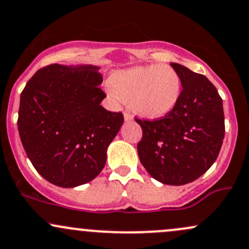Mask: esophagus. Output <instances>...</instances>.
Wrapping results in <instances>:
<instances>
[{
	"instance_id": "esophagus-1",
	"label": "esophagus",
	"mask_w": 249,
	"mask_h": 249,
	"mask_svg": "<svg viewBox=\"0 0 249 249\" xmlns=\"http://www.w3.org/2000/svg\"><path fill=\"white\" fill-rule=\"evenodd\" d=\"M124 118H125V121H132L133 119V117H132V115H131L130 112H128V111H125L124 112Z\"/></svg>"
}]
</instances>
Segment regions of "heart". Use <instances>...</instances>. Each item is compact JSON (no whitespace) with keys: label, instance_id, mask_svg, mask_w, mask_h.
<instances>
[{"label":"heart","instance_id":"obj_1","mask_svg":"<svg viewBox=\"0 0 249 249\" xmlns=\"http://www.w3.org/2000/svg\"><path fill=\"white\" fill-rule=\"evenodd\" d=\"M108 87L119 99L131 102L137 113L159 118L178 104L182 82L171 65L151 64L117 71L108 79Z\"/></svg>","mask_w":249,"mask_h":249}]
</instances>
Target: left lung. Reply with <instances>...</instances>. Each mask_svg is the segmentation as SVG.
<instances>
[{
  "instance_id": "obj_1",
  "label": "left lung",
  "mask_w": 249,
  "mask_h": 249,
  "mask_svg": "<svg viewBox=\"0 0 249 249\" xmlns=\"http://www.w3.org/2000/svg\"><path fill=\"white\" fill-rule=\"evenodd\" d=\"M182 91L171 112L153 121L134 118L142 126L138 156L151 177L166 185L188 184L213 165L225 137L222 99L206 76L171 63Z\"/></svg>"
}]
</instances>
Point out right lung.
I'll list each match as a JSON object with an SVG mask.
<instances>
[{
    "mask_svg": "<svg viewBox=\"0 0 249 249\" xmlns=\"http://www.w3.org/2000/svg\"><path fill=\"white\" fill-rule=\"evenodd\" d=\"M98 68L50 64L21 93L18 132L31 164L59 187L87 184L102 172L124 116L105 110Z\"/></svg>",
    "mask_w": 249,
    "mask_h": 249,
    "instance_id": "obj_1",
    "label": "right lung"
}]
</instances>
